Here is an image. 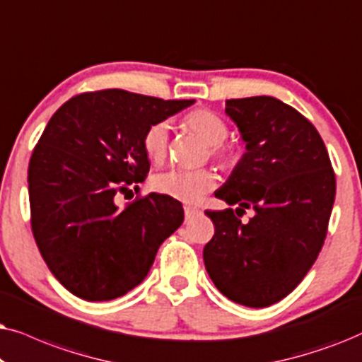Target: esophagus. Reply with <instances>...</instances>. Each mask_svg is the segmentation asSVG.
I'll use <instances>...</instances> for the list:
<instances>
[{"mask_svg":"<svg viewBox=\"0 0 362 362\" xmlns=\"http://www.w3.org/2000/svg\"><path fill=\"white\" fill-rule=\"evenodd\" d=\"M184 211H185V220H194L195 216H199L202 214V211L199 209H195V206H185Z\"/></svg>","mask_w":362,"mask_h":362,"instance_id":"34e87169","label":"esophagus"}]
</instances>
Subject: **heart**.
Segmentation results:
<instances>
[{
	"label": "heart",
	"instance_id": "1",
	"mask_svg": "<svg viewBox=\"0 0 362 362\" xmlns=\"http://www.w3.org/2000/svg\"><path fill=\"white\" fill-rule=\"evenodd\" d=\"M187 127L210 146V153L220 160H230L233 152L223 141L228 137V125L218 114L210 109H197L185 119ZM168 131L165 120H157L148 125L142 139V147L147 158L153 163H162L168 153ZM153 190L184 204H197L216 187L215 173L209 168L200 170H167L152 178Z\"/></svg>",
	"mask_w": 362,
	"mask_h": 362
}]
</instances>
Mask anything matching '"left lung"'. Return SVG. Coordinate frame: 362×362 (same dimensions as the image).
I'll use <instances>...</instances> for the list:
<instances>
[{"mask_svg":"<svg viewBox=\"0 0 362 362\" xmlns=\"http://www.w3.org/2000/svg\"><path fill=\"white\" fill-rule=\"evenodd\" d=\"M225 112L247 151L215 197L237 205L238 215L247 208L255 215L243 224L233 209L206 210L215 235L204 262L221 295L267 308L290 295L316 262L336 177L315 125L291 105L257 95L226 100Z\"/></svg>","mask_w":362,"mask_h":362,"instance_id":"8db88e82","label":"left lung"}]
</instances>
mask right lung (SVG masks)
I'll return each instance as SVG.
<instances>
[{
    "label": "right lung",
    "mask_w": 362,
    "mask_h": 362,
    "mask_svg": "<svg viewBox=\"0 0 362 362\" xmlns=\"http://www.w3.org/2000/svg\"><path fill=\"white\" fill-rule=\"evenodd\" d=\"M194 103L104 89L74 95L47 122L28 168L31 228L47 268L72 295L124 296L182 225L184 209L170 197L148 194L122 209L115 197L146 180L148 125Z\"/></svg>",
    "instance_id": "1"
}]
</instances>
